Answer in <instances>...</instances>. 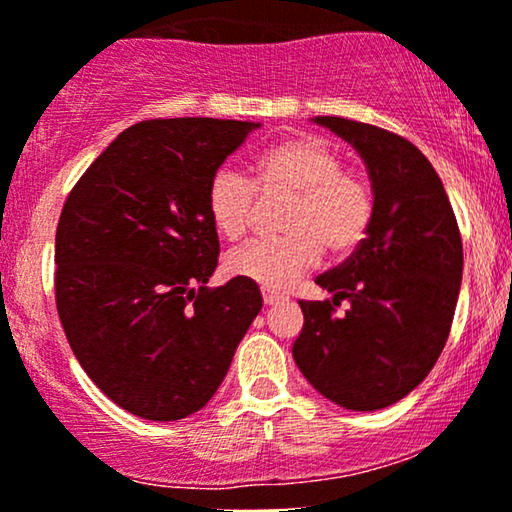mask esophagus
Masks as SVG:
<instances>
[{
  "label": "esophagus",
  "mask_w": 512,
  "mask_h": 512,
  "mask_svg": "<svg viewBox=\"0 0 512 512\" xmlns=\"http://www.w3.org/2000/svg\"><path fill=\"white\" fill-rule=\"evenodd\" d=\"M262 299H264V304H267V306H274L278 302H283V295H278V292L264 288L262 290Z\"/></svg>",
  "instance_id": "34e87169"
}]
</instances>
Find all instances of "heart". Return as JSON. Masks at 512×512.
Masks as SVG:
<instances>
[{"label":"heart","mask_w":512,"mask_h":512,"mask_svg":"<svg viewBox=\"0 0 512 512\" xmlns=\"http://www.w3.org/2000/svg\"><path fill=\"white\" fill-rule=\"evenodd\" d=\"M262 199L290 196L281 229L285 236L252 241L231 250L224 267L231 276L267 290L290 288L323 255H349L365 241L374 215L370 182L344 168L342 154L316 135H292L252 161V185L241 173L220 168L206 189V210L217 234L238 241Z\"/></svg>","instance_id":"b5f03b06"}]
</instances>
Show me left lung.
<instances>
[{
    "label": "left lung",
    "mask_w": 512,
    "mask_h": 512,
    "mask_svg": "<svg viewBox=\"0 0 512 512\" xmlns=\"http://www.w3.org/2000/svg\"><path fill=\"white\" fill-rule=\"evenodd\" d=\"M363 156L374 215L365 241L316 278L325 302H299L292 358L320 395L353 412L403 400L433 370L461 288L463 245L452 203L431 161L384 128L316 117ZM350 302L344 317L334 306Z\"/></svg>",
    "instance_id": "obj_1"
}]
</instances>
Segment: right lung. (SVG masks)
<instances>
[{
	"label": "right lung",
	"instance_id": "add662e5",
	"mask_svg": "<svg viewBox=\"0 0 512 512\" xmlns=\"http://www.w3.org/2000/svg\"><path fill=\"white\" fill-rule=\"evenodd\" d=\"M252 121L126 128L67 196L56 306L74 356L112 403L149 421L199 412L262 309L257 283L208 288L220 241L206 189Z\"/></svg>",
	"mask_w": 512,
	"mask_h": 512
}]
</instances>
